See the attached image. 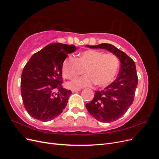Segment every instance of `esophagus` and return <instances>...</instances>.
<instances>
[{
  "mask_svg": "<svg viewBox=\"0 0 159 159\" xmlns=\"http://www.w3.org/2000/svg\"><path fill=\"white\" fill-rule=\"evenodd\" d=\"M80 89H71V91H72V93H75V92H77V91H80Z\"/></svg>",
  "mask_w": 159,
  "mask_h": 159,
  "instance_id": "1",
  "label": "esophagus"
}]
</instances>
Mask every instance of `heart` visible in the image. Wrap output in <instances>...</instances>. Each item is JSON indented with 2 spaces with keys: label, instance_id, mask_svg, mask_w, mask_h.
<instances>
[{
  "label": "heart",
  "instance_id": "heart-1",
  "mask_svg": "<svg viewBox=\"0 0 159 159\" xmlns=\"http://www.w3.org/2000/svg\"><path fill=\"white\" fill-rule=\"evenodd\" d=\"M119 68V60L115 55L89 50L81 52L76 59L71 56L66 57L61 70L68 80H74L85 71V75L67 84L71 89H80L94 84L98 87H105L113 81Z\"/></svg>",
  "mask_w": 159,
  "mask_h": 159
}]
</instances>
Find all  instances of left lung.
<instances>
[{
  "label": "left lung",
  "instance_id": "left-lung-1",
  "mask_svg": "<svg viewBox=\"0 0 159 159\" xmlns=\"http://www.w3.org/2000/svg\"><path fill=\"white\" fill-rule=\"evenodd\" d=\"M90 48L106 49L117 56L121 66L117 79L101 91H95L93 100L86 104L88 112L98 121L111 123L127 112L132 105L138 84L134 61L125 53L109 44L86 46Z\"/></svg>",
  "mask_w": 159,
  "mask_h": 159
}]
</instances>
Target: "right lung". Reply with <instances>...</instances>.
Returning a JSON list of instances; mask_svg holds the SVG:
<instances>
[{
	"label": "right lung",
	"mask_w": 159,
	"mask_h": 159,
	"mask_svg": "<svg viewBox=\"0 0 159 159\" xmlns=\"http://www.w3.org/2000/svg\"><path fill=\"white\" fill-rule=\"evenodd\" d=\"M75 50L74 45L52 43L35 53L25 65L21 95L25 108L33 118L48 121L63 111L71 91L62 87L61 66Z\"/></svg>",
	"instance_id": "obj_1"
}]
</instances>
